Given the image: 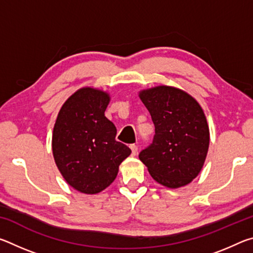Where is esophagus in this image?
<instances>
[{
  "label": "esophagus",
  "mask_w": 253,
  "mask_h": 253,
  "mask_svg": "<svg viewBox=\"0 0 253 253\" xmlns=\"http://www.w3.org/2000/svg\"><path fill=\"white\" fill-rule=\"evenodd\" d=\"M129 147H130V149H131V155H136L137 152H138V147H137V145L131 144Z\"/></svg>",
  "instance_id": "obj_1"
}]
</instances>
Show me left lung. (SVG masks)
Masks as SVG:
<instances>
[{"label": "left lung", "instance_id": "8db88e82", "mask_svg": "<svg viewBox=\"0 0 253 253\" xmlns=\"http://www.w3.org/2000/svg\"><path fill=\"white\" fill-rule=\"evenodd\" d=\"M155 125L139 160L162 185L177 188L198 176L207 157L210 131L202 108L185 91L160 85L139 92Z\"/></svg>", "mask_w": 253, "mask_h": 253}]
</instances>
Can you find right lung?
I'll return each instance as SVG.
<instances>
[{"label":"right lung","mask_w":253,"mask_h":253,"mask_svg":"<svg viewBox=\"0 0 253 253\" xmlns=\"http://www.w3.org/2000/svg\"><path fill=\"white\" fill-rule=\"evenodd\" d=\"M109 96L83 88L60 109L52 135L53 157L60 173L75 190L96 194L116 178L130 148L115 139L117 129L105 116Z\"/></svg>","instance_id":"obj_1"}]
</instances>
